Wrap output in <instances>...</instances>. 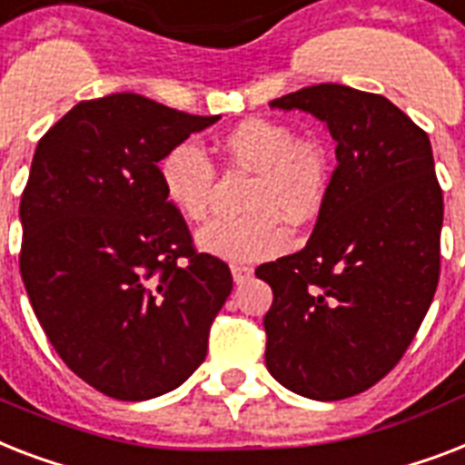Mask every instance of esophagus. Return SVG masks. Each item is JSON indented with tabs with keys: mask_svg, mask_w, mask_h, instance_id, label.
<instances>
[{
	"mask_svg": "<svg viewBox=\"0 0 465 465\" xmlns=\"http://www.w3.org/2000/svg\"><path fill=\"white\" fill-rule=\"evenodd\" d=\"M230 271H232V281H235L237 285L247 283V281L254 276V271H252L250 266H242V263H232V266H230Z\"/></svg>",
	"mask_w": 465,
	"mask_h": 465,
	"instance_id": "1",
	"label": "esophagus"
}]
</instances>
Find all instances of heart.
<instances>
[{"instance_id": "obj_1", "label": "heart", "mask_w": 465, "mask_h": 465, "mask_svg": "<svg viewBox=\"0 0 465 465\" xmlns=\"http://www.w3.org/2000/svg\"><path fill=\"white\" fill-rule=\"evenodd\" d=\"M232 165L252 170L244 194L247 213L215 218L196 235L206 254L225 262H262L285 250L291 228L302 225L324 206L331 184V161L314 139H297L288 124L273 120H247L230 129L221 141ZM161 187L174 211L187 221H203L209 213L215 168L203 148L182 141L163 155Z\"/></svg>"}]
</instances>
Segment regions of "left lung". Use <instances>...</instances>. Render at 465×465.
Here are the masks:
<instances>
[{
    "instance_id": "1",
    "label": "left lung",
    "mask_w": 465,
    "mask_h": 465,
    "mask_svg": "<svg viewBox=\"0 0 465 465\" xmlns=\"http://www.w3.org/2000/svg\"><path fill=\"white\" fill-rule=\"evenodd\" d=\"M269 105L324 122L338 165L304 250L256 269L273 291L266 367L300 396L348 399L399 365L440 283L432 146L377 93L319 84Z\"/></svg>"
}]
</instances>
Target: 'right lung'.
<instances>
[{
    "label": "right lung",
    "mask_w": 465,
    "mask_h": 465,
    "mask_svg": "<svg viewBox=\"0 0 465 465\" xmlns=\"http://www.w3.org/2000/svg\"><path fill=\"white\" fill-rule=\"evenodd\" d=\"M221 117L136 93L81 100L40 139L21 196V278L52 348L117 401L187 381L232 291L228 263L196 252L158 163Z\"/></svg>",
    "instance_id": "right-lung-1"
}]
</instances>
